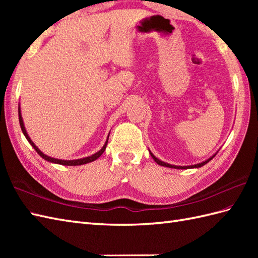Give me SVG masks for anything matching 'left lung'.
I'll use <instances>...</instances> for the list:
<instances>
[{"label": "left lung", "mask_w": 258, "mask_h": 258, "mask_svg": "<svg viewBox=\"0 0 258 258\" xmlns=\"http://www.w3.org/2000/svg\"><path fill=\"white\" fill-rule=\"evenodd\" d=\"M151 156L153 157V160H154V161H155V162L158 164V165L166 166V167H171V168H179V169H183V168H194V167H201V166H204L205 164H206V163H208V162H210V161L212 160V158H214V156H215V155L212 156L211 158H208V160H206L205 162L200 163V164H196V165H190V166H175V165H171V164H167V163H164V162L160 161V160H158V158H156L154 155H153L152 153H151Z\"/></svg>", "instance_id": "1"}]
</instances>
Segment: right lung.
Segmentation results:
<instances>
[{
  "label": "right lung",
  "mask_w": 258,
  "mask_h": 258,
  "mask_svg": "<svg viewBox=\"0 0 258 258\" xmlns=\"http://www.w3.org/2000/svg\"><path fill=\"white\" fill-rule=\"evenodd\" d=\"M19 120H20V125H21V130H22V132H23V134H24V136L26 138V140L29 141V143L33 146V149H34L36 152H37V154L40 155L41 157H43L44 158L45 161H47V162H51V163H56V164H61V165H67V166H76V165H83V164H86V163H90V162H93V161H95V160H97L98 157H100L103 153H104V151H105V149H106V145H107V141H106V143L104 144V146L102 147V149L98 151L97 153H95V154H93L92 156H87V157H84V158H80V160H73V161H64V160H56V158H53V157H50V156H47V155H45V154H43V153L37 149V147L35 146V144L33 143L32 142V140L30 139V136L27 135V133H26V130H25V127H24V123H23V119H22V115H21V111H20V108H19ZM108 140V139H107Z\"/></svg>",
  "instance_id": "right-lung-1"
}]
</instances>
